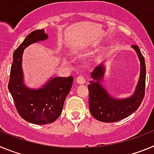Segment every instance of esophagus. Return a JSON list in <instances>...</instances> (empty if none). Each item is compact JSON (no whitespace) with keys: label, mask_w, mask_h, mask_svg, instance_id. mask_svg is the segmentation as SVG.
Masks as SVG:
<instances>
[{"label":"esophagus","mask_w":154,"mask_h":154,"mask_svg":"<svg viewBox=\"0 0 154 154\" xmlns=\"http://www.w3.org/2000/svg\"><path fill=\"white\" fill-rule=\"evenodd\" d=\"M85 82V79L83 75H79L77 78H76V82L78 84H84Z\"/></svg>","instance_id":"obj_1"}]
</instances>
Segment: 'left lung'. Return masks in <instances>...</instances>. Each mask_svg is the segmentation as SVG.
Masks as SVG:
<instances>
[{"label": "left lung", "instance_id": "1", "mask_svg": "<svg viewBox=\"0 0 154 154\" xmlns=\"http://www.w3.org/2000/svg\"><path fill=\"white\" fill-rule=\"evenodd\" d=\"M140 61V75L133 96L126 99H115L99 83L105 73L103 64L95 68L91 76L94 81L88 85L89 104L91 114L97 120L113 123L125 119L134 112L140 106L145 95L146 65L140 50L137 45H132Z\"/></svg>", "mask_w": 154, "mask_h": 154}]
</instances>
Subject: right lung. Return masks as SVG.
I'll return each mask as SVG.
<instances>
[{"label": "right lung", "mask_w": 154, "mask_h": 154, "mask_svg": "<svg viewBox=\"0 0 154 154\" xmlns=\"http://www.w3.org/2000/svg\"><path fill=\"white\" fill-rule=\"evenodd\" d=\"M48 38L44 29L32 31L25 38L13 54L8 82V89L19 115L24 120L38 125L51 123L60 116L73 82L72 76L55 77L41 89H31L24 85L21 68L23 51L30 45Z\"/></svg>", "instance_id": "1"}]
</instances>
